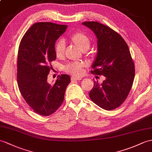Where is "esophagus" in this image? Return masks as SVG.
Listing matches in <instances>:
<instances>
[{
    "mask_svg": "<svg viewBox=\"0 0 152 152\" xmlns=\"http://www.w3.org/2000/svg\"><path fill=\"white\" fill-rule=\"evenodd\" d=\"M82 80V77H76V76H74L71 77V80L72 81H77V80Z\"/></svg>",
    "mask_w": 152,
    "mask_h": 152,
    "instance_id": "esophagus-1",
    "label": "esophagus"
}]
</instances>
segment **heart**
<instances>
[{
	"mask_svg": "<svg viewBox=\"0 0 152 152\" xmlns=\"http://www.w3.org/2000/svg\"><path fill=\"white\" fill-rule=\"evenodd\" d=\"M71 40L80 50L86 51L89 48L91 39L86 34L82 32H77L71 36ZM65 49V43L63 39L57 41L55 46V52L57 57H61L64 54ZM84 64L82 62H77L69 65L66 68L68 72L75 76H81L83 74Z\"/></svg>",
	"mask_w": 152,
	"mask_h": 152,
	"instance_id": "1",
	"label": "heart"
}]
</instances>
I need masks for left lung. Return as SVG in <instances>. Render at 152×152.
<instances>
[{
    "label": "left lung",
    "instance_id": "obj_1",
    "mask_svg": "<svg viewBox=\"0 0 152 152\" xmlns=\"http://www.w3.org/2000/svg\"><path fill=\"white\" fill-rule=\"evenodd\" d=\"M82 24L92 30L97 38V54L91 72L105 77L101 84L94 81L89 97L101 108L113 110L126 99L135 77L129 48L124 39L109 27L94 21Z\"/></svg>",
    "mask_w": 152,
    "mask_h": 152
}]
</instances>
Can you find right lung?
Listing matches in <instances>:
<instances>
[{"label": "right lung", "mask_w": 152, "mask_h": 152, "mask_svg": "<svg viewBox=\"0 0 152 152\" xmlns=\"http://www.w3.org/2000/svg\"><path fill=\"white\" fill-rule=\"evenodd\" d=\"M66 25L45 22L34 24L20 41L17 58V83L28 105L42 116H48L59 107L70 82L67 75L58 77L54 84L47 82L56 58L55 43L65 32Z\"/></svg>", "instance_id": "right-lung-1"}]
</instances>
